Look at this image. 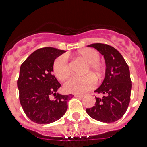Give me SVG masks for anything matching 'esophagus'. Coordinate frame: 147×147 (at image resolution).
<instances>
[{
	"label": "esophagus",
	"mask_w": 147,
	"mask_h": 147,
	"mask_svg": "<svg viewBox=\"0 0 147 147\" xmlns=\"http://www.w3.org/2000/svg\"><path fill=\"white\" fill-rule=\"evenodd\" d=\"M74 96L76 97V98H84V97H85V95H83V94H75Z\"/></svg>",
	"instance_id": "1"
}]
</instances>
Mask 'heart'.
Here are the masks:
<instances>
[{
    "instance_id": "heart-1",
    "label": "heart",
    "mask_w": 147,
    "mask_h": 147,
    "mask_svg": "<svg viewBox=\"0 0 147 147\" xmlns=\"http://www.w3.org/2000/svg\"><path fill=\"white\" fill-rule=\"evenodd\" d=\"M78 55L88 63L85 73H89L92 71L95 78H100L102 72V67L98 62L100 59L99 53L93 49H85L79 51ZM53 72L58 79L65 80L70 75V68L67 55L58 56L53 62ZM94 76L90 74L84 76H72L65 82V91L72 94H83L94 88L95 84Z\"/></svg>"
}]
</instances>
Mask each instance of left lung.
Masks as SVG:
<instances>
[{
    "label": "left lung",
    "mask_w": 147,
    "mask_h": 147,
    "mask_svg": "<svg viewBox=\"0 0 147 147\" xmlns=\"http://www.w3.org/2000/svg\"><path fill=\"white\" fill-rule=\"evenodd\" d=\"M88 47L96 49L104 56L106 69L103 82L94 91L104 95L95 97V105L86 108V112L96 121L113 123L123 116L130 103L132 88L130 69L122 55L114 47L102 43Z\"/></svg>",
    "instance_id": "left-lung-1"
}]
</instances>
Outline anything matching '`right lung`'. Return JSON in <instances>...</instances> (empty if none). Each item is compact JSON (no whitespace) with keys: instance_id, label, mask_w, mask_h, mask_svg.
<instances>
[{"instance_id":"right-lung-1","label":"right lung","mask_w":147,"mask_h":147,"mask_svg":"<svg viewBox=\"0 0 147 147\" xmlns=\"http://www.w3.org/2000/svg\"><path fill=\"white\" fill-rule=\"evenodd\" d=\"M65 52L53 47L41 48L29 55L20 66L17 80L20 102L26 116L35 123L47 124L58 121L65 114L67 102L73 97L56 93L61 85L53 75V62Z\"/></svg>"}]
</instances>
